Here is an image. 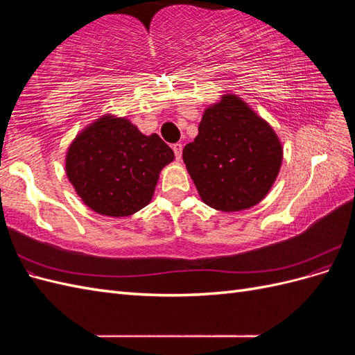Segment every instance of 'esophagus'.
Returning a JSON list of instances; mask_svg holds the SVG:
<instances>
[{
    "label": "esophagus",
    "mask_w": 355,
    "mask_h": 355,
    "mask_svg": "<svg viewBox=\"0 0 355 355\" xmlns=\"http://www.w3.org/2000/svg\"><path fill=\"white\" fill-rule=\"evenodd\" d=\"M182 149H184V145H182V144H175V145H173V151H175L176 159H180V158H182Z\"/></svg>",
    "instance_id": "34e87169"
}]
</instances>
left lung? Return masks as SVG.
<instances>
[{
  "label": "left lung",
  "instance_id": "8db88e82",
  "mask_svg": "<svg viewBox=\"0 0 355 355\" xmlns=\"http://www.w3.org/2000/svg\"><path fill=\"white\" fill-rule=\"evenodd\" d=\"M283 149L271 125L235 94H225L201 118L184 163L207 206L222 211L253 207L271 189Z\"/></svg>",
  "mask_w": 355,
  "mask_h": 355
}]
</instances>
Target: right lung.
<instances>
[{"mask_svg": "<svg viewBox=\"0 0 355 355\" xmlns=\"http://www.w3.org/2000/svg\"><path fill=\"white\" fill-rule=\"evenodd\" d=\"M173 158L158 135L145 136L125 118L105 115L71 144L67 175L85 206L121 218L151 201L161 168Z\"/></svg>", "mask_w": 355, "mask_h": 355, "instance_id": "right-lung-1", "label": "right lung"}]
</instances>
